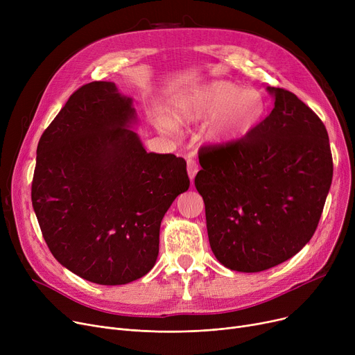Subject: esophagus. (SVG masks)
Wrapping results in <instances>:
<instances>
[{
	"mask_svg": "<svg viewBox=\"0 0 355 355\" xmlns=\"http://www.w3.org/2000/svg\"><path fill=\"white\" fill-rule=\"evenodd\" d=\"M187 170H189V177H190V180L193 181L194 177H196L197 173H198V165H197V162H196L194 158H189V159H187Z\"/></svg>",
	"mask_w": 355,
	"mask_h": 355,
	"instance_id": "1",
	"label": "esophagus"
}]
</instances>
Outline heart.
Wrapping results in <instances>:
<instances>
[{
  "mask_svg": "<svg viewBox=\"0 0 355 355\" xmlns=\"http://www.w3.org/2000/svg\"><path fill=\"white\" fill-rule=\"evenodd\" d=\"M265 114V99L254 89H243L225 80H214L184 92L173 103V119L178 125L209 121L204 137L217 146L229 145L249 135ZM170 118L157 126L173 129Z\"/></svg>",
  "mask_w": 355,
  "mask_h": 355,
  "instance_id": "obj_1",
  "label": "heart"
}]
</instances>
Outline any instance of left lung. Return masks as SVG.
<instances>
[{"mask_svg":"<svg viewBox=\"0 0 355 355\" xmlns=\"http://www.w3.org/2000/svg\"><path fill=\"white\" fill-rule=\"evenodd\" d=\"M266 90L269 116L243 139L201 148L194 180L216 259L245 273L281 265L308 243L332 181L322 121L292 92Z\"/></svg>","mask_w":355,"mask_h":355,"instance_id":"8db88e82","label":"left lung"}]
</instances>
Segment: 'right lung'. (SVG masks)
Segmentation results:
<instances>
[{"label": "right lung", "mask_w": 355, "mask_h": 355, "mask_svg": "<svg viewBox=\"0 0 355 355\" xmlns=\"http://www.w3.org/2000/svg\"><path fill=\"white\" fill-rule=\"evenodd\" d=\"M137 123L132 98L92 82L37 145L31 201L43 237L62 266L98 285L154 268L162 217L190 187L185 159L146 153Z\"/></svg>", "instance_id": "add662e5"}]
</instances>
